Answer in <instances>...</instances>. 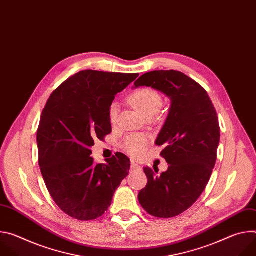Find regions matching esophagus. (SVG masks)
<instances>
[{
	"label": "esophagus",
	"instance_id": "1",
	"mask_svg": "<svg viewBox=\"0 0 256 256\" xmlns=\"http://www.w3.org/2000/svg\"><path fill=\"white\" fill-rule=\"evenodd\" d=\"M130 167H132V170L140 169V165H138L134 160H132V161H130Z\"/></svg>",
	"mask_w": 256,
	"mask_h": 256
}]
</instances>
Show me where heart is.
Segmentation results:
<instances>
[{"instance_id":"obj_1","label":"heart","mask_w":256,"mask_h":256,"mask_svg":"<svg viewBox=\"0 0 256 256\" xmlns=\"http://www.w3.org/2000/svg\"><path fill=\"white\" fill-rule=\"evenodd\" d=\"M128 102L147 118H153L163 105L162 95L150 88H142L132 92L128 98ZM118 104L110 103L108 107V118L110 124H114L118 116ZM149 140L142 134H132L128 136L122 144V149L136 158L142 157L148 148Z\"/></svg>"}]
</instances>
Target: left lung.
I'll use <instances>...</instances> for the list:
<instances>
[{
	"label": "left lung",
	"mask_w": 256,
	"mask_h": 256,
	"mask_svg": "<svg viewBox=\"0 0 256 256\" xmlns=\"http://www.w3.org/2000/svg\"><path fill=\"white\" fill-rule=\"evenodd\" d=\"M136 87L147 86L171 99L168 118L157 140L161 156L169 164L144 167L148 184L138 196L142 208L157 218H173L190 208L210 178L220 142V126L206 91L184 72L153 70L142 75Z\"/></svg>",
	"instance_id": "obj_1"
}]
</instances>
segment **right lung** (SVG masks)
<instances>
[{
    "mask_svg": "<svg viewBox=\"0 0 256 256\" xmlns=\"http://www.w3.org/2000/svg\"><path fill=\"white\" fill-rule=\"evenodd\" d=\"M138 74L86 70L62 83L50 96L38 130V163L52 200L68 216L91 221L110 206L128 176L122 153L96 163L94 140L112 132L108 107Z\"/></svg>",
    "mask_w": 256,
    "mask_h": 256,
    "instance_id": "right-lung-1",
    "label": "right lung"
}]
</instances>
